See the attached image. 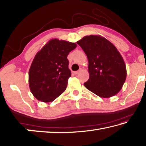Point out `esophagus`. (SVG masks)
I'll return each instance as SVG.
<instances>
[{"instance_id": "34e87169", "label": "esophagus", "mask_w": 146, "mask_h": 146, "mask_svg": "<svg viewBox=\"0 0 146 146\" xmlns=\"http://www.w3.org/2000/svg\"><path fill=\"white\" fill-rule=\"evenodd\" d=\"M80 70L79 71H74V74H75V75H77V74L79 73V72H80Z\"/></svg>"}]
</instances>
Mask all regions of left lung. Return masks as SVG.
I'll list each match as a JSON object with an SVG mask.
<instances>
[{
    "mask_svg": "<svg viewBox=\"0 0 146 146\" xmlns=\"http://www.w3.org/2000/svg\"><path fill=\"white\" fill-rule=\"evenodd\" d=\"M89 62L90 78L85 87L102 98L113 97L121 90L126 78L122 56L113 44L99 35L86 36L76 42Z\"/></svg>",
    "mask_w": 146,
    "mask_h": 146,
    "instance_id": "1",
    "label": "left lung"
}]
</instances>
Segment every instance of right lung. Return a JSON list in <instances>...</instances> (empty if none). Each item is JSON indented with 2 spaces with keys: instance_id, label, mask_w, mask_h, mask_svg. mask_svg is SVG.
<instances>
[{
  "instance_id": "1",
  "label": "right lung",
  "mask_w": 146,
  "mask_h": 146,
  "mask_svg": "<svg viewBox=\"0 0 146 146\" xmlns=\"http://www.w3.org/2000/svg\"><path fill=\"white\" fill-rule=\"evenodd\" d=\"M76 47L75 43L54 38L36 54L29 71V86L36 99L52 102L66 90L71 75L67 57Z\"/></svg>"
}]
</instances>
